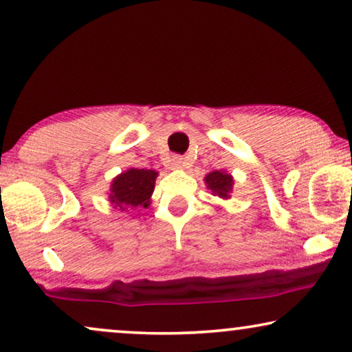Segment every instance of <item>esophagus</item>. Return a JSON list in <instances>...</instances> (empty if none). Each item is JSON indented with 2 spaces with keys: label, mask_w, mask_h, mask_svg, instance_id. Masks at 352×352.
Segmentation results:
<instances>
[{
  "label": "esophagus",
  "mask_w": 352,
  "mask_h": 352,
  "mask_svg": "<svg viewBox=\"0 0 352 352\" xmlns=\"http://www.w3.org/2000/svg\"><path fill=\"white\" fill-rule=\"evenodd\" d=\"M170 163H171V168H175V170H179V168H186V158L184 157H181V155H175L170 160Z\"/></svg>",
  "instance_id": "obj_1"
}]
</instances>
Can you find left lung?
I'll return each mask as SVG.
<instances>
[{
	"mask_svg": "<svg viewBox=\"0 0 352 352\" xmlns=\"http://www.w3.org/2000/svg\"><path fill=\"white\" fill-rule=\"evenodd\" d=\"M206 186L213 192L214 195L221 197V199H229V192L232 190V176L226 175L224 171H213L205 177Z\"/></svg>",
	"mask_w": 352,
	"mask_h": 352,
	"instance_id": "8db88e82",
	"label": "left lung"
}]
</instances>
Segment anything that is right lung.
I'll return each mask as SVG.
<instances>
[{"label": "right lung", "mask_w": 352, "mask_h": 352, "mask_svg": "<svg viewBox=\"0 0 352 352\" xmlns=\"http://www.w3.org/2000/svg\"><path fill=\"white\" fill-rule=\"evenodd\" d=\"M157 173L152 170H136L131 168L126 173L117 176L112 182L110 189V201L115 205V208L128 211L138 210L141 206H148L153 187H155Z\"/></svg>", "instance_id": "right-lung-1"}]
</instances>
